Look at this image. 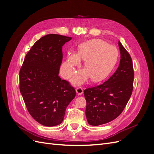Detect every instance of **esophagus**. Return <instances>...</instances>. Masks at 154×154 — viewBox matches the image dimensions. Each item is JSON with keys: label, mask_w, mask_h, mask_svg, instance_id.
<instances>
[{"label": "esophagus", "mask_w": 154, "mask_h": 154, "mask_svg": "<svg viewBox=\"0 0 154 154\" xmlns=\"http://www.w3.org/2000/svg\"><path fill=\"white\" fill-rule=\"evenodd\" d=\"M76 91L77 94H78V95H81V94H83V88H82V87H78L76 88Z\"/></svg>", "instance_id": "esophagus-1"}]
</instances>
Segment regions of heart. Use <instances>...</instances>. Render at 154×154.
Returning a JSON list of instances; mask_svg holds the SVG:
<instances>
[{"instance_id": "1", "label": "heart", "mask_w": 154, "mask_h": 154, "mask_svg": "<svg viewBox=\"0 0 154 154\" xmlns=\"http://www.w3.org/2000/svg\"><path fill=\"white\" fill-rule=\"evenodd\" d=\"M118 50L115 46L100 39H93L81 44L74 54L69 56L64 63L66 77L75 72V67L85 60L84 67L74 78V84H80L91 77L92 81H99L108 75L118 60Z\"/></svg>"}]
</instances>
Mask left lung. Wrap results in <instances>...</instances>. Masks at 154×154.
Here are the masks:
<instances>
[{
  "instance_id": "left-lung-1",
  "label": "left lung",
  "mask_w": 154,
  "mask_h": 154,
  "mask_svg": "<svg viewBox=\"0 0 154 154\" xmlns=\"http://www.w3.org/2000/svg\"><path fill=\"white\" fill-rule=\"evenodd\" d=\"M119 67L108 80L84 91L85 115L88 124L97 126L109 123L122 114L132 95L134 82L132 60L119 41Z\"/></svg>"
}]
</instances>
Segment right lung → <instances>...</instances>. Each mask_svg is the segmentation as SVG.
<instances>
[{
    "mask_svg": "<svg viewBox=\"0 0 154 154\" xmlns=\"http://www.w3.org/2000/svg\"><path fill=\"white\" fill-rule=\"evenodd\" d=\"M71 37L49 34L42 37L26 55L19 72L20 91L32 118L47 127L61 123L76 96L69 82L58 75L62 46Z\"/></svg>",
    "mask_w": 154,
    "mask_h": 154,
    "instance_id": "add662e5",
    "label": "right lung"
}]
</instances>
